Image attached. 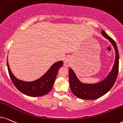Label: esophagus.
<instances>
[{
    "instance_id": "esophagus-1",
    "label": "esophagus",
    "mask_w": 123,
    "mask_h": 123,
    "mask_svg": "<svg viewBox=\"0 0 123 123\" xmlns=\"http://www.w3.org/2000/svg\"><path fill=\"white\" fill-rule=\"evenodd\" d=\"M70 61L69 59H66L64 61V65L66 67H68L70 66Z\"/></svg>"
}]
</instances>
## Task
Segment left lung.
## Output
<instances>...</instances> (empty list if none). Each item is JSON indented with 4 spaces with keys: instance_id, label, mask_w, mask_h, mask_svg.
Wrapping results in <instances>:
<instances>
[{
    "instance_id": "1",
    "label": "left lung",
    "mask_w": 123,
    "mask_h": 123,
    "mask_svg": "<svg viewBox=\"0 0 123 123\" xmlns=\"http://www.w3.org/2000/svg\"><path fill=\"white\" fill-rule=\"evenodd\" d=\"M104 37L113 45L116 53V58L112 70L105 80L95 84H85L80 82L73 69H69V83L71 91L74 95L82 99L94 100L102 96L110 91L115 83L119 72V55L115 41L103 30L102 32Z\"/></svg>"
}]
</instances>
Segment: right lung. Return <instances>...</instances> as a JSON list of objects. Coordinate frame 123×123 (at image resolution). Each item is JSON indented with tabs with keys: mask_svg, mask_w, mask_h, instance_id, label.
<instances>
[{
	"mask_svg": "<svg viewBox=\"0 0 123 123\" xmlns=\"http://www.w3.org/2000/svg\"><path fill=\"white\" fill-rule=\"evenodd\" d=\"M7 68L9 75L15 86L23 94L30 96L37 97L48 94L53 86L57 73L62 66L63 61L54 63L43 77L32 82H25L17 79L11 71L7 60Z\"/></svg>",
	"mask_w": 123,
	"mask_h": 123,
	"instance_id": "right-lung-1",
	"label": "right lung"
}]
</instances>
